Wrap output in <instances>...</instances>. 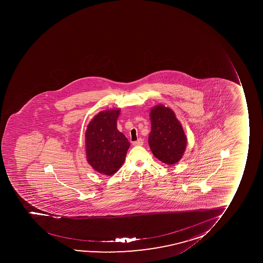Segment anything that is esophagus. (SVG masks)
<instances>
[{"label":"esophagus","instance_id":"esophagus-1","mask_svg":"<svg viewBox=\"0 0 263 263\" xmlns=\"http://www.w3.org/2000/svg\"><path fill=\"white\" fill-rule=\"evenodd\" d=\"M133 145L134 146H142L143 145V140L141 138L138 139L137 141H134Z\"/></svg>","mask_w":263,"mask_h":263}]
</instances>
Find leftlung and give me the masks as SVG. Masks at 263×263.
<instances>
[{"mask_svg":"<svg viewBox=\"0 0 263 263\" xmlns=\"http://www.w3.org/2000/svg\"><path fill=\"white\" fill-rule=\"evenodd\" d=\"M150 117L152 128L148 143L154 156L167 164L179 161L187 139L174 112L164 105H158L152 109Z\"/></svg>","mask_w":263,"mask_h":263,"instance_id":"1","label":"left lung"}]
</instances>
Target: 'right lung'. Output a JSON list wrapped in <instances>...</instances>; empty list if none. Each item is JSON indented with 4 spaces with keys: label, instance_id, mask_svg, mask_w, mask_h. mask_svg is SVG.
<instances>
[{
    "label": "right lung",
    "instance_id": "add662e5",
    "mask_svg": "<svg viewBox=\"0 0 263 263\" xmlns=\"http://www.w3.org/2000/svg\"><path fill=\"white\" fill-rule=\"evenodd\" d=\"M119 109L99 112L87 126V161L101 174H114L125 160L129 141L117 128Z\"/></svg>",
    "mask_w": 263,
    "mask_h": 263
}]
</instances>
